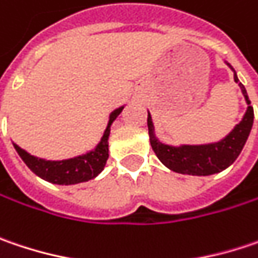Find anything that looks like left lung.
<instances>
[{"label":"left lung","mask_w":258,"mask_h":258,"mask_svg":"<svg viewBox=\"0 0 258 258\" xmlns=\"http://www.w3.org/2000/svg\"><path fill=\"white\" fill-rule=\"evenodd\" d=\"M233 72V79L238 82L236 72L233 67L226 61ZM239 88L242 91V95L247 102V111L244 114L242 120L230 131L229 134L223 139L217 142H210V144H201V145H167L158 141L154 132V124L151 114L148 113V134H150V142L151 147L158 157V160L170 170L182 175H192V176H209L219 173L229 167L230 164L238 158L241 154L247 139H248L252 121H254V110L251 107V102L248 100L245 86L239 83Z\"/></svg>","instance_id":"obj_1"}]
</instances>
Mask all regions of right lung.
Returning <instances> with one entry per match:
<instances>
[{
  "mask_svg": "<svg viewBox=\"0 0 258 258\" xmlns=\"http://www.w3.org/2000/svg\"><path fill=\"white\" fill-rule=\"evenodd\" d=\"M124 105L111 111L107 127L102 134L101 141L97 144V147L82 156L67 158V160H45L39 157L32 156L23 148H20L17 144H13L17 154L25 161L29 169L44 179L46 182L55 183V185H76L88 182L101 173L104 166L108 158V137H110V127L113 121L117 119Z\"/></svg>",
  "mask_w": 258,
  "mask_h": 258,
  "instance_id": "right-lung-1",
  "label": "right lung"
}]
</instances>
